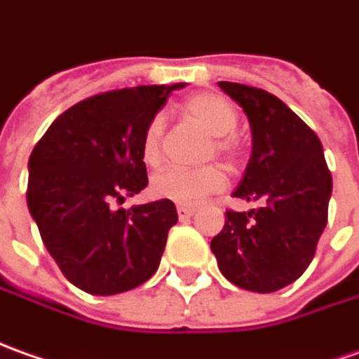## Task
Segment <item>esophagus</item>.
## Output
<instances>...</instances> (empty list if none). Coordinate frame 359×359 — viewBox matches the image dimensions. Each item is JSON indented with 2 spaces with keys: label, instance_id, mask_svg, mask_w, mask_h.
<instances>
[{
  "label": "esophagus",
  "instance_id": "obj_1",
  "mask_svg": "<svg viewBox=\"0 0 359 359\" xmlns=\"http://www.w3.org/2000/svg\"><path fill=\"white\" fill-rule=\"evenodd\" d=\"M177 212H179V218L182 222L184 220H189L190 216H194V208H192V206H179V208H177Z\"/></svg>",
  "mask_w": 359,
  "mask_h": 359
}]
</instances>
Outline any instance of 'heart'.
Instances as JSON below:
<instances>
[{"label": "heart", "mask_w": 359, "mask_h": 359, "mask_svg": "<svg viewBox=\"0 0 359 359\" xmlns=\"http://www.w3.org/2000/svg\"><path fill=\"white\" fill-rule=\"evenodd\" d=\"M182 109L192 121H196L200 128L214 135L212 139L214 145L210 151H216L230 159L236 157L238 143L230 133L238 126V111L226 97L212 92H202L189 97ZM163 131H165V123L161 116L149 119L141 139V159L149 167H157L163 159V151H161ZM226 180H228L226 172L218 165H204L198 169L170 167L153 177L151 192L157 198L190 206V204H198L200 200H204L214 192H220L226 187Z\"/></svg>", "instance_id": "b5f03b06"}]
</instances>
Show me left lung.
I'll return each instance as SVG.
<instances>
[{
  "label": "left lung",
  "instance_id": "left-lung-1",
  "mask_svg": "<svg viewBox=\"0 0 359 359\" xmlns=\"http://www.w3.org/2000/svg\"><path fill=\"white\" fill-rule=\"evenodd\" d=\"M218 86L240 104L251 128L250 163L233 196L262 206L226 212L210 250L236 287L279 291L313 262L328 222L332 175L318 135L285 102L238 82Z\"/></svg>",
  "mask_w": 359,
  "mask_h": 359
}]
</instances>
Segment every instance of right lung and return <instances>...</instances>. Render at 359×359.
Listing matches in <instances>:
<instances>
[{
    "label": "right lung",
    "mask_w": 359,
    "mask_h": 359,
    "mask_svg": "<svg viewBox=\"0 0 359 359\" xmlns=\"http://www.w3.org/2000/svg\"><path fill=\"white\" fill-rule=\"evenodd\" d=\"M172 86H137L86 97L60 114L29 157L27 206L62 275L90 294L135 289L159 269L170 200L118 208L147 187L141 139Z\"/></svg>",
    "instance_id": "obj_1"
}]
</instances>
